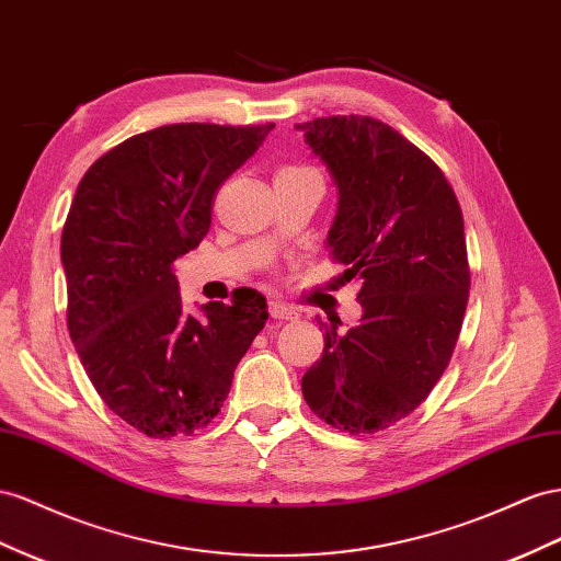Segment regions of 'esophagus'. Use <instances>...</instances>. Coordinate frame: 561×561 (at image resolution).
<instances>
[{"mask_svg": "<svg viewBox=\"0 0 561 561\" xmlns=\"http://www.w3.org/2000/svg\"><path fill=\"white\" fill-rule=\"evenodd\" d=\"M268 313L276 318V321H293V318H297V309L295 307H287L283 305L280 299H271L268 301Z\"/></svg>", "mask_w": 561, "mask_h": 561, "instance_id": "esophagus-1", "label": "esophagus"}]
</instances>
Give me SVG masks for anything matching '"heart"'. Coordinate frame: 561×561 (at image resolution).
I'll return each instance as SVG.
<instances>
[{
  "label": "heart",
  "mask_w": 561,
  "mask_h": 561,
  "mask_svg": "<svg viewBox=\"0 0 561 561\" xmlns=\"http://www.w3.org/2000/svg\"><path fill=\"white\" fill-rule=\"evenodd\" d=\"M299 172H309V170H307V168H283V170H278L276 179H278V176H290V174H299Z\"/></svg>",
  "instance_id": "1"
}]
</instances>
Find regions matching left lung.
I'll return each mask as SVG.
<instances>
[{
	"label": "left lung",
	"mask_w": 561,
	"mask_h": 561,
	"mask_svg": "<svg viewBox=\"0 0 561 561\" xmlns=\"http://www.w3.org/2000/svg\"><path fill=\"white\" fill-rule=\"evenodd\" d=\"M295 127L337 186L328 248L363 309L350 332L318 318L325 346L301 393L328 425L373 434L430 397L456 350L469 297L462 211L442 170L380 119Z\"/></svg>",
	"instance_id": "left-lung-1"
}]
</instances>
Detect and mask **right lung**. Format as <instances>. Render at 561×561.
I'll return each instance as SVG.
<instances>
[{
  "label": "right lung",
  "instance_id": "right-lung-1",
  "mask_svg": "<svg viewBox=\"0 0 561 561\" xmlns=\"http://www.w3.org/2000/svg\"><path fill=\"white\" fill-rule=\"evenodd\" d=\"M274 125H164L115 146L82 176L60 236L68 330L99 397L131 427L170 438L219 413L266 299L181 305L174 262L211 224V198Z\"/></svg>",
  "mask_w": 561,
  "mask_h": 561
}]
</instances>
